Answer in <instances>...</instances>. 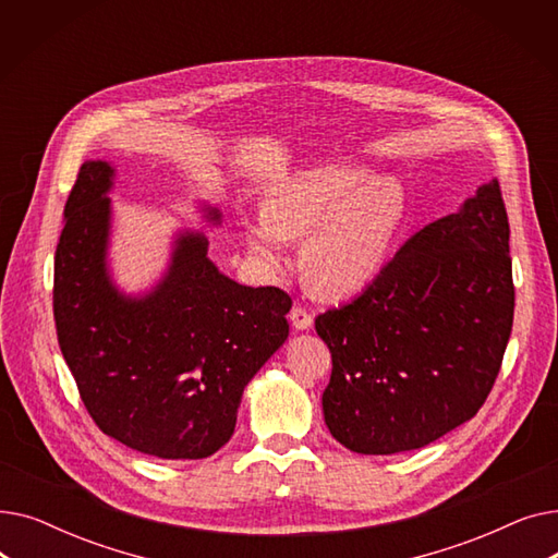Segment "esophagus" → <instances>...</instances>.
<instances>
[{
	"label": "esophagus",
	"mask_w": 558,
	"mask_h": 558,
	"mask_svg": "<svg viewBox=\"0 0 558 558\" xmlns=\"http://www.w3.org/2000/svg\"><path fill=\"white\" fill-rule=\"evenodd\" d=\"M289 320H291V326H294L296 330H310L312 328V314L307 312V310H303V307H294L289 312Z\"/></svg>",
	"instance_id": "1"
}]
</instances>
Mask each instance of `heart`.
<instances>
[{
  "mask_svg": "<svg viewBox=\"0 0 558 558\" xmlns=\"http://www.w3.org/2000/svg\"><path fill=\"white\" fill-rule=\"evenodd\" d=\"M404 213L398 181L357 165L314 162L267 185L262 213L244 221V242L259 269L282 276L289 242L310 238L303 251L307 289L324 301H345L383 271Z\"/></svg>",
  "mask_w": 558,
  "mask_h": 558,
  "instance_id": "b5f03b06",
  "label": "heart"
}]
</instances>
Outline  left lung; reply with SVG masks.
<instances>
[{
	"label": "left lung",
	"instance_id": "obj_1",
	"mask_svg": "<svg viewBox=\"0 0 558 558\" xmlns=\"http://www.w3.org/2000/svg\"><path fill=\"white\" fill-rule=\"evenodd\" d=\"M500 183L409 238L362 294L316 318L332 353L324 416L360 454L423 448L471 421L513 326Z\"/></svg>",
	"mask_w": 558,
	"mask_h": 558
}]
</instances>
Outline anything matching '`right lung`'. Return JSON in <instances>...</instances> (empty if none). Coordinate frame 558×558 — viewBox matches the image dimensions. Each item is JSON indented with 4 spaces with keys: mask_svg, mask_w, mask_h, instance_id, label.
I'll return each instance as SVG.
<instances>
[{
    "mask_svg": "<svg viewBox=\"0 0 558 558\" xmlns=\"http://www.w3.org/2000/svg\"><path fill=\"white\" fill-rule=\"evenodd\" d=\"M117 167L83 162L53 259V318L81 400L101 427L158 459H203L234 432L242 393L289 337L291 299L219 271L201 230L175 228L162 274L140 291L117 284ZM219 228L221 210L196 201Z\"/></svg>",
    "mask_w": 558,
    "mask_h": 558,
    "instance_id": "obj_1",
    "label": "right lung"
}]
</instances>
